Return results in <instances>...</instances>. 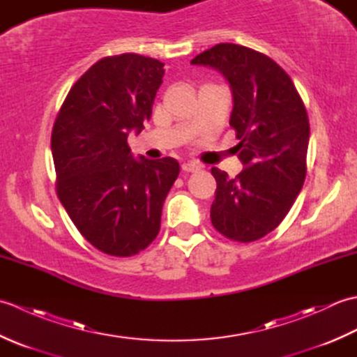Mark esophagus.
Wrapping results in <instances>:
<instances>
[{
    "label": "esophagus",
    "mask_w": 357,
    "mask_h": 357,
    "mask_svg": "<svg viewBox=\"0 0 357 357\" xmlns=\"http://www.w3.org/2000/svg\"><path fill=\"white\" fill-rule=\"evenodd\" d=\"M181 169L185 173H193V172H198L201 169V165H198L196 162H184L181 165Z\"/></svg>",
    "instance_id": "1"
}]
</instances>
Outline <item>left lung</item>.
I'll return each mask as SVG.
<instances>
[{
  "mask_svg": "<svg viewBox=\"0 0 357 357\" xmlns=\"http://www.w3.org/2000/svg\"><path fill=\"white\" fill-rule=\"evenodd\" d=\"M192 64L213 67L230 82V126L244 164L236 178L211 169V224L227 239H261L282 222L304 185L310 139L304 101L282 67L244 45L216 44Z\"/></svg>",
  "mask_w": 357,
  "mask_h": 357,
  "instance_id": "1",
  "label": "left lung"
}]
</instances>
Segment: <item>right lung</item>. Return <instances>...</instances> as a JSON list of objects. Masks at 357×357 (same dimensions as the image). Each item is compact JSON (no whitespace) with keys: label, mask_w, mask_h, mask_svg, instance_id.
I'll use <instances>...</instances> for the list:
<instances>
[{"label":"right lung","mask_w":357,"mask_h":357,"mask_svg":"<svg viewBox=\"0 0 357 357\" xmlns=\"http://www.w3.org/2000/svg\"><path fill=\"white\" fill-rule=\"evenodd\" d=\"M162 77L158 59L105 56L75 82L53 124L58 198L82 236L105 255L133 256L155 241L179 174L176 159H135L127 142L150 119Z\"/></svg>","instance_id":"obj_1"}]
</instances>
